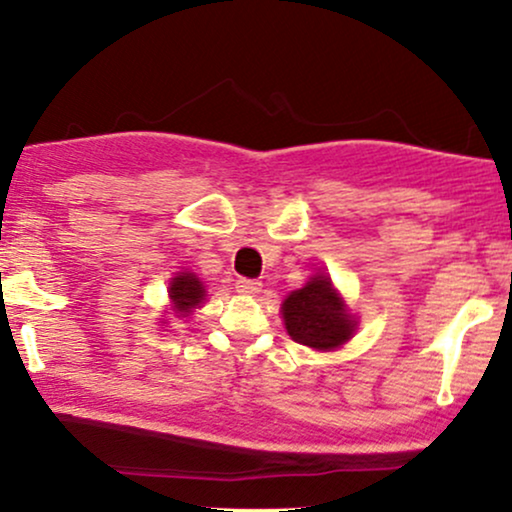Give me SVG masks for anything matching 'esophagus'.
Returning <instances> with one entry per match:
<instances>
[{
    "label": "esophagus",
    "mask_w": 512,
    "mask_h": 512,
    "mask_svg": "<svg viewBox=\"0 0 512 512\" xmlns=\"http://www.w3.org/2000/svg\"><path fill=\"white\" fill-rule=\"evenodd\" d=\"M237 292L239 294H258V292H261V282L249 280V278H239L237 280Z\"/></svg>",
    "instance_id": "1"
}]
</instances>
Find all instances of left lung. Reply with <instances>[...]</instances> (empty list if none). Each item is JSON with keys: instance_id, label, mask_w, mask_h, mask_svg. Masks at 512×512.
I'll return each instance as SVG.
<instances>
[{"instance_id": "1", "label": "left lung", "mask_w": 512, "mask_h": 512, "mask_svg": "<svg viewBox=\"0 0 512 512\" xmlns=\"http://www.w3.org/2000/svg\"><path fill=\"white\" fill-rule=\"evenodd\" d=\"M287 333L299 345L318 352L338 350L354 335L357 321L328 275H314L302 290L287 294L280 306Z\"/></svg>"}]
</instances>
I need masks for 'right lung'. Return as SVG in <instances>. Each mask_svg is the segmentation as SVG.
Listing matches in <instances>:
<instances>
[{
	"instance_id": "right-lung-1",
	"label": "right lung",
	"mask_w": 512,
	"mask_h": 512,
	"mask_svg": "<svg viewBox=\"0 0 512 512\" xmlns=\"http://www.w3.org/2000/svg\"><path fill=\"white\" fill-rule=\"evenodd\" d=\"M167 292H170L174 314L179 318L189 316L191 311L198 309V306L203 304V299H206V287H203V282L198 280L194 273H189V270L174 275L170 280V290Z\"/></svg>"
}]
</instances>
